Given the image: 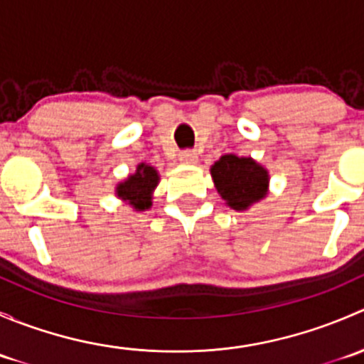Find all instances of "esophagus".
Listing matches in <instances>:
<instances>
[{
	"label": "esophagus",
	"mask_w": 364,
	"mask_h": 364,
	"mask_svg": "<svg viewBox=\"0 0 364 364\" xmlns=\"http://www.w3.org/2000/svg\"><path fill=\"white\" fill-rule=\"evenodd\" d=\"M197 160H199V156H197V153L192 151V149H185V151H181V155H179V161L185 165L197 164Z\"/></svg>",
	"instance_id": "1"
}]
</instances>
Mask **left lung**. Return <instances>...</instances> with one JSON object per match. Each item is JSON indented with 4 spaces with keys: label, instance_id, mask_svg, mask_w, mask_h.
<instances>
[{
    "label": "left lung",
    "instance_id": "8db88e82",
    "mask_svg": "<svg viewBox=\"0 0 364 364\" xmlns=\"http://www.w3.org/2000/svg\"><path fill=\"white\" fill-rule=\"evenodd\" d=\"M216 190L229 208L245 211L267 193L269 174L250 156L223 155L211 167Z\"/></svg>",
    "mask_w": 364,
    "mask_h": 364
}]
</instances>
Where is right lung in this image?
Segmentation results:
<instances>
[{"mask_svg":"<svg viewBox=\"0 0 364 364\" xmlns=\"http://www.w3.org/2000/svg\"><path fill=\"white\" fill-rule=\"evenodd\" d=\"M159 181L160 176L155 167L139 164L137 171L116 186V196L130 204L135 211H146L151 208L153 190L156 188Z\"/></svg>","mask_w":364,"mask_h":364,"instance_id":"right-lung-1","label":"right lung"}]
</instances>
